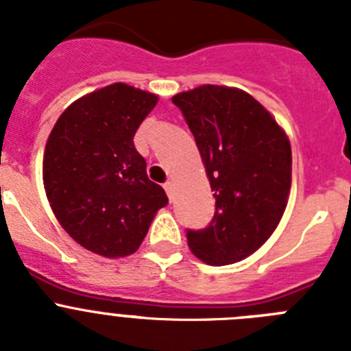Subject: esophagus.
<instances>
[{
    "label": "esophagus",
    "mask_w": 351,
    "mask_h": 351,
    "mask_svg": "<svg viewBox=\"0 0 351 351\" xmlns=\"http://www.w3.org/2000/svg\"><path fill=\"white\" fill-rule=\"evenodd\" d=\"M163 188H165L167 195H169V198H170V200H172V197H173V182L172 181H167L165 184H163Z\"/></svg>",
    "instance_id": "34e87169"
}]
</instances>
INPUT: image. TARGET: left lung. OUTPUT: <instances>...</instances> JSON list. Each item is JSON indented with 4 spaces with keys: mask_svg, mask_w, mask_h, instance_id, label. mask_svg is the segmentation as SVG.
I'll return each mask as SVG.
<instances>
[{
    "mask_svg": "<svg viewBox=\"0 0 351 351\" xmlns=\"http://www.w3.org/2000/svg\"><path fill=\"white\" fill-rule=\"evenodd\" d=\"M172 101L193 133L216 198L213 221L186 230L188 246L209 265L241 262L271 237L287 209L290 141L243 89L206 84Z\"/></svg>",
    "mask_w": 351,
    "mask_h": 351,
    "instance_id": "obj_1",
    "label": "left lung"
}]
</instances>
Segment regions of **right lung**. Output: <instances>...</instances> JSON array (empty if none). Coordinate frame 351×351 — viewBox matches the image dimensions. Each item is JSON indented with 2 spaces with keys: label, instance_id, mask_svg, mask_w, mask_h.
Listing matches in <instances>:
<instances>
[{
  "label": "right lung",
  "instance_id": "obj_1",
  "mask_svg": "<svg viewBox=\"0 0 351 351\" xmlns=\"http://www.w3.org/2000/svg\"><path fill=\"white\" fill-rule=\"evenodd\" d=\"M158 104L153 93L116 82L82 96L56 121L43 154L52 213L75 243L107 258L138 250L169 204L149 181L135 132Z\"/></svg>",
  "mask_w": 351,
  "mask_h": 351
}]
</instances>
